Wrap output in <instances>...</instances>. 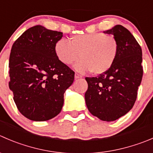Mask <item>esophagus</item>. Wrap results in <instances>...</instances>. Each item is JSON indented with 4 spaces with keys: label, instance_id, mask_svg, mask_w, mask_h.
Instances as JSON below:
<instances>
[{
    "label": "esophagus",
    "instance_id": "34e87169",
    "mask_svg": "<svg viewBox=\"0 0 153 153\" xmlns=\"http://www.w3.org/2000/svg\"><path fill=\"white\" fill-rule=\"evenodd\" d=\"M82 78V76H81V75H80L79 74H78V73L75 74V79H78V78Z\"/></svg>",
    "mask_w": 153,
    "mask_h": 153
}]
</instances>
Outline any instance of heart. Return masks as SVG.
I'll return each instance as SVG.
<instances>
[{"instance_id": "1", "label": "heart", "mask_w": 153, "mask_h": 153, "mask_svg": "<svg viewBox=\"0 0 153 153\" xmlns=\"http://www.w3.org/2000/svg\"><path fill=\"white\" fill-rule=\"evenodd\" d=\"M54 51L63 64L69 66L78 60L74 69L80 73L93 71L96 75L108 72L117 57L119 45L117 39L104 33L75 35L70 41L61 39L54 45Z\"/></svg>"}]
</instances>
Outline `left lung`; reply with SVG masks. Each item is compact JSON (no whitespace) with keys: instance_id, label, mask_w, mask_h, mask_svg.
Masks as SVG:
<instances>
[{"instance_id":"1","label":"left lung","mask_w":153,"mask_h":153,"mask_svg":"<svg viewBox=\"0 0 153 153\" xmlns=\"http://www.w3.org/2000/svg\"><path fill=\"white\" fill-rule=\"evenodd\" d=\"M104 33L112 34L119 45L112 67L98 77L86 78V105L89 111L101 120L119 119L132 108L143 77L142 50L134 36L120 25Z\"/></svg>"}]
</instances>
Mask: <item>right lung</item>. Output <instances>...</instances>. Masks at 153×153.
<instances>
[{
	"label": "right lung",
	"instance_id": "right-lung-1",
	"mask_svg": "<svg viewBox=\"0 0 153 153\" xmlns=\"http://www.w3.org/2000/svg\"><path fill=\"white\" fill-rule=\"evenodd\" d=\"M62 36V32L36 25L12 46L9 87L19 111L30 120L46 121L60 114L64 93L73 83L75 72L54 51Z\"/></svg>",
	"mask_w": 153,
	"mask_h": 153
}]
</instances>
